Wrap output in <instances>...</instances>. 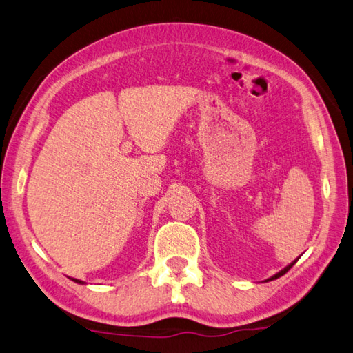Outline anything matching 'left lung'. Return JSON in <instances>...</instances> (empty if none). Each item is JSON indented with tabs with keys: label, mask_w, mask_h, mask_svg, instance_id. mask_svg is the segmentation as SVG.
<instances>
[{
	"label": "left lung",
	"mask_w": 353,
	"mask_h": 353,
	"mask_svg": "<svg viewBox=\"0 0 353 353\" xmlns=\"http://www.w3.org/2000/svg\"><path fill=\"white\" fill-rule=\"evenodd\" d=\"M296 260H299V259H296ZM296 260H294V261H292V263H289V265H288L286 268H283V269H281V271H279L277 274H274V275H272V277H269V279H266L265 281H271V280H275V279H279V277H281V275H285V274H286V272L289 271V269H291V268H292V266H294V265L296 263Z\"/></svg>",
	"instance_id": "1"
}]
</instances>
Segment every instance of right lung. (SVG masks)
Segmentation results:
<instances>
[{
    "instance_id": "add662e5",
    "label": "right lung",
    "mask_w": 353,
    "mask_h": 353,
    "mask_svg": "<svg viewBox=\"0 0 353 353\" xmlns=\"http://www.w3.org/2000/svg\"><path fill=\"white\" fill-rule=\"evenodd\" d=\"M74 283H78V285H85V281H82V280H78V279H72Z\"/></svg>"
}]
</instances>
